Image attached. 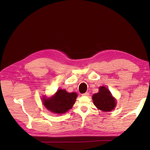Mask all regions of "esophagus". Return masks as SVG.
I'll list each match as a JSON object with an SVG mask.
<instances>
[{
    "instance_id": "obj_1",
    "label": "esophagus",
    "mask_w": 150,
    "mask_h": 150,
    "mask_svg": "<svg viewBox=\"0 0 150 150\" xmlns=\"http://www.w3.org/2000/svg\"><path fill=\"white\" fill-rule=\"evenodd\" d=\"M82 95H83V96H88L89 95V93H88V92H86V93H85L83 94Z\"/></svg>"
}]
</instances>
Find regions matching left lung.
I'll list each match as a JSON object with an SVG mask.
<instances>
[{"instance_id":"obj_1","label":"left lung","mask_w":150,"mask_h":150,"mask_svg":"<svg viewBox=\"0 0 150 150\" xmlns=\"http://www.w3.org/2000/svg\"><path fill=\"white\" fill-rule=\"evenodd\" d=\"M92 98L94 105L103 111H111L116 106V99L112 96L110 90L104 86H101L99 92L94 94Z\"/></svg>"}]
</instances>
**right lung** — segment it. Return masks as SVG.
Returning <instances> with one entry per match:
<instances>
[{"label":"right lung","instance_id":"right-lung-1","mask_svg":"<svg viewBox=\"0 0 150 150\" xmlns=\"http://www.w3.org/2000/svg\"><path fill=\"white\" fill-rule=\"evenodd\" d=\"M78 97L76 93H67L59 89L51 98L43 97L42 103L46 109L54 114H64L72 108Z\"/></svg>","mask_w":150,"mask_h":150}]
</instances>
